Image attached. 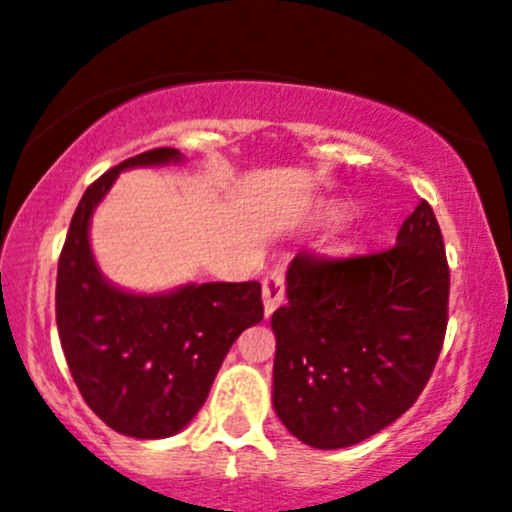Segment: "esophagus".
<instances>
[{
  "mask_svg": "<svg viewBox=\"0 0 512 512\" xmlns=\"http://www.w3.org/2000/svg\"><path fill=\"white\" fill-rule=\"evenodd\" d=\"M262 301H264V313L272 315L281 303L286 301V276L279 269L269 272L262 279Z\"/></svg>",
  "mask_w": 512,
  "mask_h": 512,
  "instance_id": "obj_1",
  "label": "esophagus"
}]
</instances>
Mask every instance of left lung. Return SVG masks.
Here are the masks:
<instances>
[{
    "label": "left lung",
    "mask_w": 512,
    "mask_h": 512,
    "mask_svg": "<svg viewBox=\"0 0 512 512\" xmlns=\"http://www.w3.org/2000/svg\"><path fill=\"white\" fill-rule=\"evenodd\" d=\"M450 269L421 199L387 250L298 252L272 315L276 416L310 448L361 443L419 399L443 349Z\"/></svg>",
    "instance_id": "1"
}]
</instances>
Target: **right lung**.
Here are the masks:
<instances>
[{
  "label": "right lung",
  "mask_w": 512,
  "mask_h": 512,
  "mask_svg": "<svg viewBox=\"0 0 512 512\" xmlns=\"http://www.w3.org/2000/svg\"><path fill=\"white\" fill-rule=\"evenodd\" d=\"M180 158L170 146L144 151L88 185L57 264V332L69 373L98 419L142 440L168 438L195 419L228 349L264 317L260 281L139 296L103 279L88 243L93 209L122 170Z\"/></svg>",
  "instance_id": "right-lung-1"
}]
</instances>
